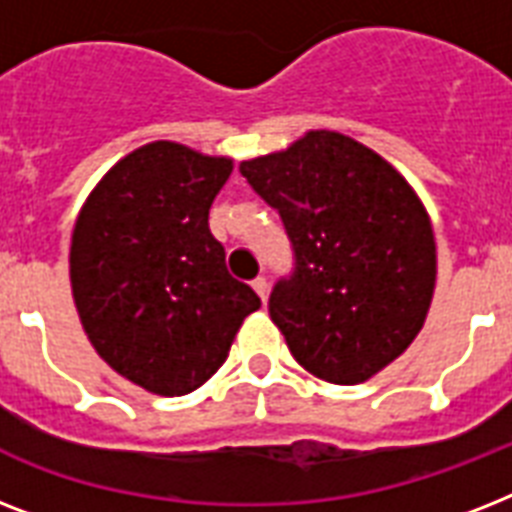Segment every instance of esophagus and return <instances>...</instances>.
Segmentation results:
<instances>
[{
  "mask_svg": "<svg viewBox=\"0 0 512 512\" xmlns=\"http://www.w3.org/2000/svg\"><path fill=\"white\" fill-rule=\"evenodd\" d=\"M252 289L260 295V300H265V297H268V281H265V276H257V279L252 281Z\"/></svg>",
  "mask_w": 512,
  "mask_h": 512,
  "instance_id": "obj_1",
  "label": "esophagus"
}]
</instances>
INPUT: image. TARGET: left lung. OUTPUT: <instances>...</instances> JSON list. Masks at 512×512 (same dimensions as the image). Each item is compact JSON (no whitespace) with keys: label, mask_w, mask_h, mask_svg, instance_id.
I'll return each mask as SVG.
<instances>
[{"label":"left lung","mask_w":512,"mask_h":512,"mask_svg":"<svg viewBox=\"0 0 512 512\" xmlns=\"http://www.w3.org/2000/svg\"><path fill=\"white\" fill-rule=\"evenodd\" d=\"M279 209L295 273L268 313L292 356L319 380L358 385L420 335L436 289V239L406 177L364 143L311 130L239 164Z\"/></svg>","instance_id":"left-lung-1"}]
</instances>
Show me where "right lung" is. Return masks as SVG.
I'll use <instances>...</instances> for the list:
<instances>
[{
	"label": "right lung",
	"mask_w": 512,
	"mask_h": 512,
	"mask_svg": "<svg viewBox=\"0 0 512 512\" xmlns=\"http://www.w3.org/2000/svg\"><path fill=\"white\" fill-rule=\"evenodd\" d=\"M233 159L172 140L135 148L84 201L71 236V292L92 348L156 396L201 388L260 297L225 268L209 207Z\"/></svg>",
	"instance_id": "add662e5"
}]
</instances>
